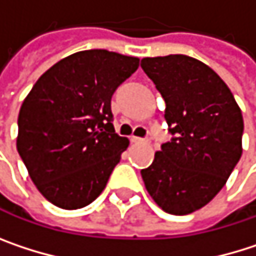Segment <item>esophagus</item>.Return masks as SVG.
I'll return each mask as SVG.
<instances>
[{
  "label": "esophagus",
  "instance_id": "obj_1",
  "mask_svg": "<svg viewBox=\"0 0 256 256\" xmlns=\"http://www.w3.org/2000/svg\"><path fill=\"white\" fill-rule=\"evenodd\" d=\"M130 140H132V142H148V140H151V138H138V136H132Z\"/></svg>",
  "mask_w": 256,
  "mask_h": 256
}]
</instances>
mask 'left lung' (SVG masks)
<instances>
[{
    "label": "left lung",
    "mask_w": 256,
    "mask_h": 256,
    "mask_svg": "<svg viewBox=\"0 0 256 256\" xmlns=\"http://www.w3.org/2000/svg\"><path fill=\"white\" fill-rule=\"evenodd\" d=\"M140 68L166 102L172 134L140 175L164 212L186 215L208 204L238 163L242 111L221 77L194 58H145Z\"/></svg>",
    "instance_id": "1"
}]
</instances>
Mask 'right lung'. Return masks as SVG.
<instances>
[{"label": "right lung", "mask_w": 256, "mask_h": 256, "mask_svg": "<svg viewBox=\"0 0 256 256\" xmlns=\"http://www.w3.org/2000/svg\"><path fill=\"white\" fill-rule=\"evenodd\" d=\"M138 66V58L116 52H78L46 71L26 96L18 151L54 206L84 208L106 186L128 146L114 130L111 98Z\"/></svg>", "instance_id": "1"}]
</instances>
